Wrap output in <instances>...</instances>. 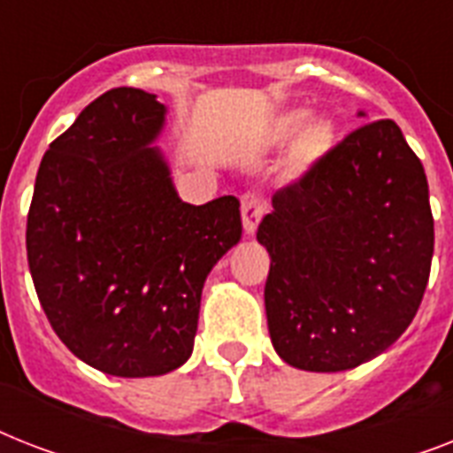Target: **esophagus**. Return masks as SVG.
Segmentation results:
<instances>
[{
    "label": "esophagus",
    "mask_w": 453,
    "mask_h": 453,
    "mask_svg": "<svg viewBox=\"0 0 453 453\" xmlns=\"http://www.w3.org/2000/svg\"><path fill=\"white\" fill-rule=\"evenodd\" d=\"M263 216H265V202L256 192H244L242 195V223L249 234L256 233Z\"/></svg>",
    "instance_id": "esophagus-1"
}]
</instances>
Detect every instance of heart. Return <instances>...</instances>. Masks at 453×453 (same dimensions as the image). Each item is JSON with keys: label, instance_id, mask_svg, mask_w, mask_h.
<instances>
[{"label": "heart", "instance_id": "b5f03b06", "mask_svg": "<svg viewBox=\"0 0 453 453\" xmlns=\"http://www.w3.org/2000/svg\"><path fill=\"white\" fill-rule=\"evenodd\" d=\"M277 131H280L282 138L298 134L296 143H294V166L296 169H308L310 164L319 159L331 145V136H334V129H331L329 122H324V119H310V122H305V112H291V115H287L280 122V129Z\"/></svg>", "mask_w": 453, "mask_h": 453}]
</instances>
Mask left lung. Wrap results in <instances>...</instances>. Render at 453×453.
<instances>
[{
    "mask_svg": "<svg viewBox=\"0 0 453 453\" xmlns=\"http://www.w3.org/2000/svg\"><path fill=\"white\" fill-rule=\"evenodd\" d=\"M265 315L277 355L345 372L390 348L423 301L435 223L428 180L393 119H376L273 195Z\"/></svg>",
    "mask_w": 453,
    "mask_h": 453,
    "instance_id": "obj_1",
    "label": "left lung"
}]
</instances>
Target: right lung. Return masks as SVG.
Wrapping results in <instances>:
<instances>
[{
	"label": "right lung",
	"mask_w": 453,
	"mask_h": 453,
	"mask_svg": "<svg viewBox=\"0 0 453 453\" xmlns=\"http://www.w3.org/2000/svg\"><path fill=\"white\" fill-rule=\"evenodd\" d=\"M141 88L88 103L39 164L27 265L46 319L98 372L143 379L190 357L209 270L242 237L240 199L180 202Z\"/></svg>",
	"instance_id": "add662e5"
}]
</instances>
